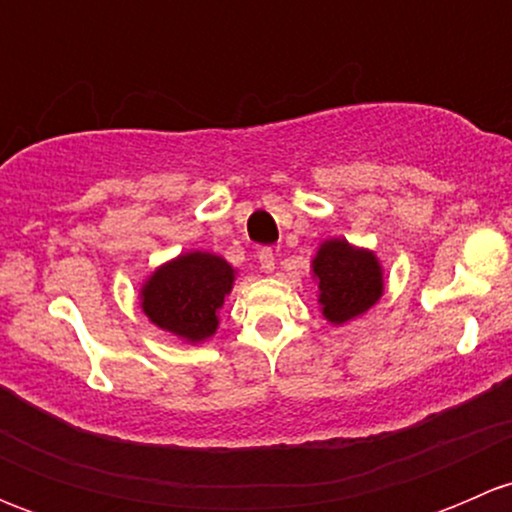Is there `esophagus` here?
<instances>
[{
	"label": "esophagus",
	"mask_w": 512,
	"mask_h": 512,
	"mask_svg": "<svg viewBox=\"0 0 512 512\" xmlns=\"http://www.w3.org/2000/svg\"><path fill=\"white\" fill-rule=\"evenodd\" d=\"M257 262H260V270L262 272H275V252L270 250V247H265V250H260V255H257Z\"/></svg>",
	"instance_id": "obj_1"
}]
</instances>
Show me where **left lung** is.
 Segmentation results:
<instances>
[{"instance_id":"obj_1","label":"left lung","mask_w":512,"mask_h":512,"mask_svg":"<svg viewBox=\"0 0 512 512\" xmlns=\"http://www.w3.org/2000/svg\"><path fill=\"white\" fill-rule=\"evenodd\" d=\"M312 272L319 282L322 314L332 324H347L384 294V270L374 252L349 245L342 237L319 245Z\"/></svg>"}]
</instances>
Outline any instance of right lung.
<instances>
[{
    "mask_svg": "<svg viewBox=\"0 0 512 512\" xmlns=\"http://www.w3.org/2000/svg\"><path fill=\"white\" fill-rule=\"evenodd\" d=\"M235 270L213 252H185L160 265L141 287V309L156 327L190 344L215 334Z\"/></svg>",
    "mask_w": 512,
    "mask_h": 512,
    "instance_id": "1",
    "label": "right lung"
}]
</instances>
